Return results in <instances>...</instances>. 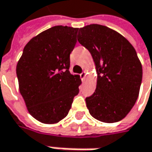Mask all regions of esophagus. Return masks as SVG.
<instances>
[{
  "label": "esophagus",
  "instance_id": "esophagus-1",
  "mask_svg": "<svg viewBox=\"0 0 152 152\" xmlns=\"http://www.w3.org/2000/svg\"><path fill=\"white\" fill-rule=\"evenodd\" d=\"M86 71H82V72L81 73V75H80V76H81V80H82V81H84V79H85V76H86Z\"/></svg>",
  "mask_w": 152,
  "mask_h": 152
}]
</instances>
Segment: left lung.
<instances>
[{
  "label": "left lung",
  "mask_w": 152,
  "mask_h": 152,
  "mask_svg": "<svg viewBox=\"0 0 152 152\" xmlns=\"http://www.w3.org/2000/svg\"><path fill=\"white\" fill-rule=\"evenodd\" d=\"M77 40L91 53L97 72L96 90L86 97L89 113L104 123L118 122L138 98L142 66L136 51L121 34L99 24L79 29Z\"/></svg>",
  "instance_id": "left-lung-1"
}]
</instances>
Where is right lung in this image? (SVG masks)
I'll list each match as a JSON object with an SVG mask.
<instances>
[{
  "instance_id": "obj_1",
  "label": "right lung",
  "mask_w": 152,
  "mask_h": 152,
  "mask_svg": "<svg viewBox=\"0 0 152 152\" xmlns=\"http://www.w3.org/2000/svg\"><path fill=\"white\" fill-rule=\"evenodd\" d=\"M79 28L55 26L33 38L17 65L19 90L29 113L44 124L68 114L81 80L72 75L70 55Z\"/></svg>"
}]
</instances>
